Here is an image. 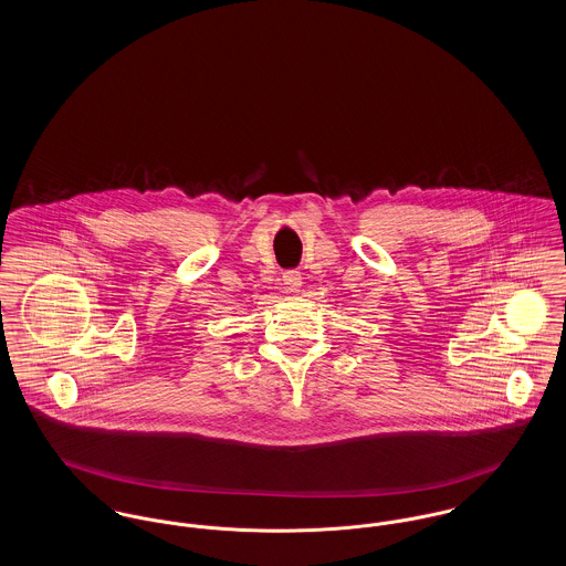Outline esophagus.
<instances>
[{
  "label": "esophagus",
  "mask_w": 566,
  "mask_h": 566,
  "mask_svg": "<svg viewBox=\"0 0 566 566\" xmlns=\"http://www.w3.org/2000/svg\"><path fill=\"white\" fill-rule=\"evenodd\" d=\"M282 282H284V289H286V291L298 293V289H301V284H303V277H301L298 271H284V273H282Z\"/></svg>",
  "instance_id": "obj_1"
}]
</instances>
